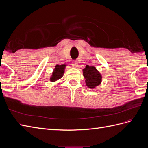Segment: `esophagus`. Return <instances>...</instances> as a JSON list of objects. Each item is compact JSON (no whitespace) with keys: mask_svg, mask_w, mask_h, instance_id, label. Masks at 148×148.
<instances>
[{"mask_svg":"<svg viewBox=\"0 0 148 148\" xmlns=\"http://www.w3.org/2000/svg\"><path fill=\"white\" fill-rule=\"evenodd\" d=\"M71 65H72V66L74 67V68H77L78 66V62L76 60H73L72 62V63H71Z\"/></svg>","mask_w":148,"mask_h":148,"instance_id":"34e87169","label":"esophagus"}]
</instances>
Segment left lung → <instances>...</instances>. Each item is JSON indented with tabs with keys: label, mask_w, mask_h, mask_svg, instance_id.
<instances>
[{
	"label": "left lung",
	"mask_w": 148,
	"mask_h": 148,
	"mask_svg": "<svg viewBox=\"0 0 148 148\" xmlns=\"http://www.w3.org/2000/svg\"><path fill=\"white\" fill-rule=\"evenodd\" d=\"M83 71L85 82L88 88L93 89L101 84L102 77L95 66L87 65Z\"/></svg>",
	"instance_id": "1"
}]
</instances>
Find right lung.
Masks as SVG:
<instances>
[{"label":"right lung","instance_id":"obj_1","mask_svg":"<svg viewBox=\"0 0 148 148\" xmlns=\"http://www.w3.org/2000/svg\"><path fill=\"white\" fill-rule=\"evenodd\" d=\"M65 66L66 65L64 64L60 65H57L55 66V69L53 71L52 77L50 78V80L52 82H56L63 77Z\"/></svg>","mask_w":148,"mask_h":148}]
</instances>
